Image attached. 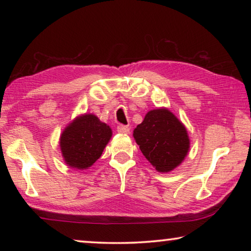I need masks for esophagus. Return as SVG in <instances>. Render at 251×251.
<instances>
[{
    "label": "esophagus",
    "mask_w": 251,
    "mask_h": 251,
    "mask_svg": "<svg viewBox=\"0 0 251 251\" xmlns=\"http://www.w3.org/2000/svg\"><path fill=\"white\" fill-rule=\"evenodd\" d=\"M117 131L121 134H128L129 133V127L125 125H118L117 126Z\"/></svg>",
    "instance_id": "esophagus-1"
}]
</instances>
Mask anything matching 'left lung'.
Masks as SVG:
<instances>
[{"instance_id": "obj_1", "label": "left lung", "mask_w": 251, "mask_h": 251, "mask_svg": "<svg viewBox=\"0 0 251 251\" xmlns=\"http://www.w3.org/2000/svg\"><path fill=\"white\" fill-rule=\"evenodd\" d=\"M133 135L143 155L160 173L176 168L189 150L185 126L166 108L148 112Z\"/></svg>"}]
</instances>
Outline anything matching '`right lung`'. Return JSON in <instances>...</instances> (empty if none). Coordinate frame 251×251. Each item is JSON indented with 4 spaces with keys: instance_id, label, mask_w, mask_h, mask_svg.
<instances>
[{
    "instance_id": "1",
    "label": "right lung",
    "mask_w": 251,
    "mask_h": 251,
    "mask_svg": "<svg viewBox=\"0 0 251 251\" xmlns=\"http://www.w3.org/2000/svg\"><path fill=\"white\" fill-rule=\"evenodd\" d=\"M112 137V129L95 115L79 116L61 136V150L66 164L76 169L91 167L100 158Z\"/></svg>"
}]
</instances>
